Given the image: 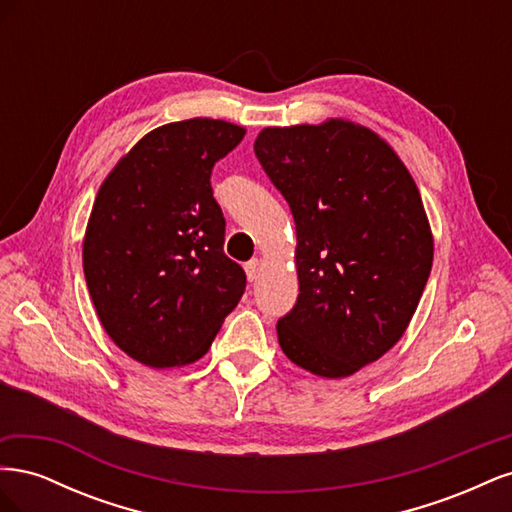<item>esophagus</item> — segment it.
Instances as JSON below:
<instances>
[{"label": "esophagus", "mask_w": 512, "mask_h": 512, "mask_svg": "<svg viewBox=\"0 0 512 512\" xmlns=\"http://www.w3.org/2000/svg\"><path fill=\"white\" fill-rule=\"evenodd\" d=\"M245 273H247V280H250V282L258 280V275H260V260H258V258H252L250 262H245Z\"/></svg>", "instance_id": "obj_1"}]
</instances>
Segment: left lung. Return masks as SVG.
Listing matches in <instances>:
<instances>
[{
	"instance_id": "1",
	"label": "left lung",
	"mask_w": 512,
	"mask_h": 512,
	"mask_svg": "<svg viewBox=\"0 0 512 512\" xmlns=\"http://www.w3.org/2000/svg\"><path fill=\"white\" fill-rule=\"evenodd\" d=\"M254 153L297 226L299 297L277 339L294 365L346 378L399 342L421 301L433 260L421 194L378 134L342 119L265 128Z\"/></svg>"
}]
</instances>
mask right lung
Returning a JSON list of instances; mask_svg holds the SVG:
<instances>
[{
	"instance_id": "add662e5",
	"label": "right lung",
	"mask_w": 512,
	"mask_h": 512,
	"mask_svg": "<svg viewBox=\"0 0 512 512\" xmlns=\"http://www.w3.org/2000/svg\"><path fill=\"white\" fill-rule=\"evenodd\" d=\"M245 130L188 119L149 132L106 177L83 243L104 331L134 361L166 369L203 356L245 292L224 254L211 170Z\"/></svg>"
}]
</instances>
